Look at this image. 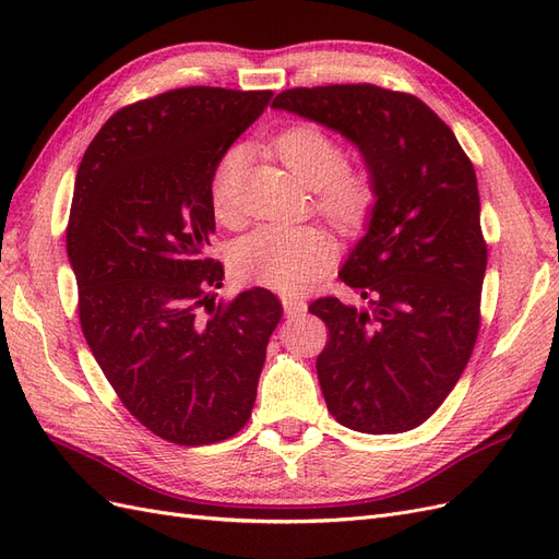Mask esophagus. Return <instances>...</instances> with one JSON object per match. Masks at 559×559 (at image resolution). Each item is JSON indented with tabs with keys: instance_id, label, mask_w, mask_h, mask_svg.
Here are the masks:
<instances>
[{
	"instance_id": "1",
	"label": "esophagus",
	"mask_w": 559,
	"mask_h": 559,
	"mask_svg": "<svg viewBox=\"0 0 559 559\" xmlns=\"http://www.w3.org/2000/svg\"><path fill=\"white\" fill-rule=\"evenodd\" d=\"M282 306H284V312L289 317H298L308 310V302L300 296H282Z\"/></svg>"
}]
</instances>
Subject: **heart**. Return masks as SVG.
I'll return each mask as SVG.
<instances>
[{"label": "heart", "mask_w": 559, "mask_h": 559, "mask_svg": "<svg viewBox=\"0 0 559 559\" xmlns=\"http://www.w3.org/2000/svg\"><path fill=\"white\" fill-rule=\"evenodd\" d=\"M284 165L317 189V205L341 228H357L376 205V183L364 167L345 165L343 148L324 130L296 126L280 132L273 142ZM247 151L235 144L218 158L210 202L218 222L235 218V193ZM335 261V242L319 226H275L265 224L251 230L233 249L238 275L277 292H296L324 275Z\"/></svg>", "instance_id": "heart-1"}]
</instances>
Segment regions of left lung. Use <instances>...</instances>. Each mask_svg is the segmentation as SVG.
<instances>
[{"instance_id": "left-lung-1", "label": "left lung", "mask_w": 559, "mask_h": 559, "mask_svg": "<svg viewBox=\"0 0 559 559\" xmlns=\"http://www.w3.org/2000/svg\"><path fill=\"white\" fill-rule=\"evenodd\" d=\"M275 109L343 134L376 183L366 235L341 280L366 306L319 298L329 326L317 357L321 394L343 427H419L464 373L480 329L487 245L476 170L421 99L370 83L292 88Z\"/></svg>"}]
</instances>
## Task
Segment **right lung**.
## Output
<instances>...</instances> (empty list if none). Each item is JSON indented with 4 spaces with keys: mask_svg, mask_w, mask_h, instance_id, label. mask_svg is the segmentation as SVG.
<instances>
[{
    "mask_svg": "<svg viewBox=\"0 0 559 559\" xmlns=\"http://www.w3.org/2000/svg\"><path fill=\"white\" fill-rule=\"evenodd\" d=\"M273 91L191 86L118 109L76 173L67 257L95 361L165 441L210 445L251 417L282 302L261 286L216 302L212 173Z\"/></svg>",
    "mask_w": 559,
    "mask_h": 559,
    "instance_id": "add662e5",
    "label": "right lung"
}]
</instances>
